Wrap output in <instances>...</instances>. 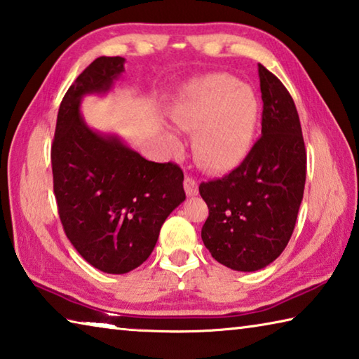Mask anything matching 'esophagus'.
I'll return each mask as SVG.
<instances>
[{"instance_id": "34e87169", "label": "esophagus", "mask_w": 359, "mask_h": 359, "mask_svg": "<svg viewBox=\"0 0 359 359\" xmlns=\"http://www.w3.org/2000/svg\"><path fill=\"white\" fill-rule=\"evenodd\" d=\"M184 188H185V193L188 196H196L199 193V188H198V182L194 180L193 177H185L184 179Z\"/></svg>"}]
</instances>
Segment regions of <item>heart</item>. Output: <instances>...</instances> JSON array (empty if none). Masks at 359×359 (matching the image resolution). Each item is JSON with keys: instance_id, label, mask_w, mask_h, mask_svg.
Instances as JSON below:
<instances>
[{"instance_id": "heart-1", "label": "heart", "mask_w": 359, "mask_h": 359, "mask_svg": "<svg viewBox=\"0 0 359 359\" xmlns=\"http://www.w3.org/2000/svg\"><path fill=\"white\" fill-rule=\"evenodd\" d=\"M171 119L180 130L196 132L194 154L212 172L231 171L250 154L260 119L254 89L236 76L213 74L193 81L175 102ZM168 140L179 147L174 133Z\"/></svg>"}]
</instances>
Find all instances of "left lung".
<instances>
[{
    "mask_svg": "<svg viewBox=\"0 0 359 359\" xmlns=\"http://www.w3.org/2000/svg\"><path fill=\"white\" fill-rule=\"evenodd\" d=\"M259 78L262 136L233 171L199 185L208 207L202 242L215 260L237 271L264 269L284 251L306 182V147L295 103L262 64Z\"/></svg>",
    "mask_w": 359,
    "mask_h": 359,
    "instance_id": "left-lung-1",
    "label": "left lung"
}]
</instances>
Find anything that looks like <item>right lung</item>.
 I'll list each match as a JSON object with an SVG mask.
<instances>
[{
  "label": "right lung",
  "mask_w": 359,
  "mask_h": 359,
  "mask_svg": "<svg viewBox=\"0 0 359 359\" xmlns=\"http://www.w3.org/2000/svg\"><path fill=\"white\" fill-rule=\"evenodd\" d=\"M121 56L84 69L57 111L51 169L61 223L80 256L100 271L122 275L151 256L163 223L185 201L175 163L142 158L113 135L90 130L80 114L86 94H105L123 72Z\"/></svg>",
  "instance_id": "obj_1"
}]
</instances>
